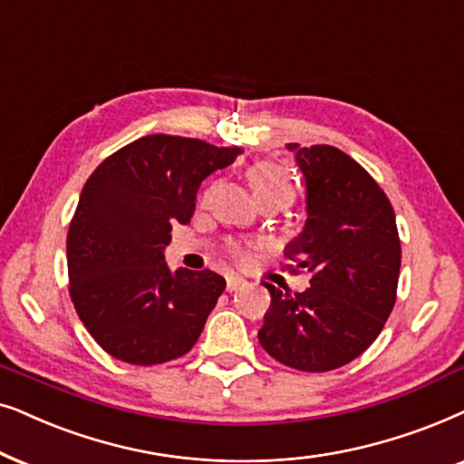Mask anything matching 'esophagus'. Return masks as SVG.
<instances>
[{"label": "esophagus", "mask_w": 464, "mask_h": 464, "mask_svg": "<svg viewBox=\"0 0 464 464\" xmlns=\"http://www.w3.org/2000/svg\"><path fill=\"white\" fill-rule=\"evenodd\" d=\"M246 284V280L244 277H239V276H227V290L228 293H233V290H237V288H242Z\"/></svg>", "instance_id": "1"}]
</instances>
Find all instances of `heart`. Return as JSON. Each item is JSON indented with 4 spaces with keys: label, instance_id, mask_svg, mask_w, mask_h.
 I'll return each mask as SVG.
<instances>
[{
    "label": "heart",
    "instance_id": "heart-1",
    "mask_svg": "<svg viewBox=\"0 0 464 464\" xmlns=\"http://www.w3.org/2000/svg\"><path fill=\"white\" fill-rule=\"evenodd\" d=\"M248 182L256 201L269 199V197H282V199L286 201L293 199V182H290L286 171H284L280 165L269 163V160H261V163L252 165L248 169ZM209 193H212V188L203 193L201 201H208ZM228 255L237 258V261H246V258H248V252H246L244 246L237 242L228 244Z\"/></svg>",
    "mask_w": 464,
    "mask_h": 464
}]
</instances>
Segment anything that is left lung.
Instances as JSON below:
<instances>
[{
    "mask_svg": "<svg viewBox=\"0 0 464 464\" xmlns=\"http://www.w3.org/2000/svg\"><path fill=\"white\" fill-rule=\"evenodd\" d=\"M288 148L305 176L307 220L286 248V269H305L310 288L265 282L271 305L258 342L282 365L324 373L361 356L384 329L397 301L401 239L391 199L354 159L326 144Z\"/></svg>",
    "mask_w": 464,
    "mask_h": 464,
    "instance_id": "obj_1",
    "label": "left lung"
}]
</instances>
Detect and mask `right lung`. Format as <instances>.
Returning <instances> with one entry per match:
<instances>
[{
  "label": "right lung",
  "mask_w": 464,
  "mask_h": 464,
  "mask_svg": "<svg viewBox=\"0 0 464 464\" xmlns=\"http://www.w3.org/2000/svg\"><path fill=\"white\" fill-rule=\"evenodd\" d=\"M239 152L157 133L89 176L67 231V276L78 318L110 356L150 367L197 343L227 282L209 269L171 274L163 250L193 216L199 184Z\"/></svg>",
  "instance_id": "1"
}]
</instances>
